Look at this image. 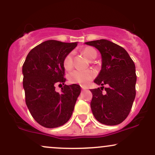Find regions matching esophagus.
Returning <instances> with one entry per match:
<instances>
[{
    "instance_id": "1",
    "label": "esophagus",
    "mask_w": 155,
    "mask_h": 155,
    "mask_svg": "<svg viewBox=\"0 0 155 155\" xmlns=\"http://www.w3.org/2000/svg\"><path fill=\"white\" fill-rule=\"evenodd\" d=\"M81 89H82V90H86V87H81Z\"/></svg>"
}]
</instances>
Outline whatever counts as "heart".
Here are the masks:
<instances>
[{
  "instance_id": "b5f03b06",
  "label": "heart",
  "mask_w": 155,
  "mask_h": 155,
  "mask_svg": "<svg viewBox=\"0 0 155 155\" xmlns=\"http://www.w3.org/2000/svg\"><path fill=\"white\" fill-rule=\"evenodd\" d=\"M82 53L85 58L89 60H92L97 57V51L92 47H85L82 49ZM63 67L66 71H70L73 65V54L68 53L63 59ZM95 72L93 70L78 71L75 70L71 72L68 75V80L72 84H79L87 85L95 78Z\"/></svg>"
}]
</instances>
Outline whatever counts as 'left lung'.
I'll use <instances>...</instances> for the list:
<instances>
[{"instance_id": "obj_1", "label": "left lung", "mask_w": 155, "mask_h": 155, "mask_svg": "<svg viewBox=\"0 0 155 155\" xmlns=\"http://www.w3.org/2000/svg\"><path fill=\"white\" fill-rule=\"evenodd\" d=\"M98 49L102 66L94 82L104 87L92 89L90 106L95 118L106 125L120 124L128 116L136 97V74L134 62L120 46L106 40L85 42Z\"/></svg>"}]
</instances>
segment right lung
Returning a JSON list of instances; mask_svg holds the SVG:
<instances>
[{
	"label": "right lung",
	"instance_id": "add662e5",
	"mask_svg": "<svg viewBox=\"0 0 155 155\" xmlns=\"http://www.w3.org/2000/svg\"><path fill=\"white\" fill-rule=\"evenodd\" d=\"M76 46L77 42L46 41L30 51L22 65L26 105L33 119L45 127L66 123L81 92L79 85L64 84L63 59ZM56 84L64 85L61 93L55 91Z\"/></svg>",
	"mask_w": 155,
	"mask_h": 155
}]
</instances>
